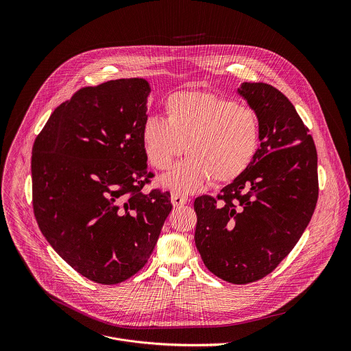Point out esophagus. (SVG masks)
<instances>
[{"mask_svg":"<svg viewBox=\"0 0 351 351\" xmlns=\"http://www.w3.org/2000/svg\"><path fill=\"white\" fill-rule=\"evenodd\" d=\"M188 202V197L184 196V195H180V193H173L171 196V204L174 206H181V205H185Z\"/></svg>","mask_w":351,"mask_h":351,"instance_id":"esophagus-1","label":"esophagus"}]
</instances>
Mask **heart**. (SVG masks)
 Segmentation results:
<instances>
[{"mask_svg":"<svg viewBox=\"0 0 351 351\" xmlns=\"http://www.w3.org/2000/svg\"><path fill=\"white\" fill-rule=\"evenodd\" d=\"M166 120L149 116L142 141L152 166L167 170L185 151L191 154L160 182L177 192L201 188L210 177L231 182L250 167L259 149L255 112L209 92H177L165 102Z\"/></svg>","mask_w":351,"mask_h":351,"instance_id":"obj_1","label":"heart"}]
</instances>
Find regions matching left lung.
Listing matches in <instances>:
<instances>
[{
    "label": "left lung",
    "mask_w": 351,
    "mask_h": 351,
    "mask_svg": "<svg viewBox=\"0 0 351 351\" xmlns=\"http://www.w3.org/2000/svg\"><path fill=\"white\" fill-rule=\"evenodd\" d=\"M237 92L258 117L261 146L217 199H196L195 242L210 273L241 285L271 273L296 246L319 189L316 147L293 104L263 82Z\"/></svg>",
    "instance_id": "1"
}]
</instances>
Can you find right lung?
Returning a JSON list of instances; mask_svg holds the SVG:
<instances>
[{
	"label": "right lung",
	"instance_id": "add662e5",
	"mask_svg": "<svg viewBox=\"0 0 351 351\" xmlns=\"http://www.w3.org/2000/svg\"><path fill=\"white\" fill-rule=\"evenodd\" d=\"M150 84L114 80L60 104L32 147V201L51 247L81 276L123 282L149 261L170 193L142 189Z\"/></svg>",
	"mask_w": 351,
	"mask_h": 351
}]
</instances>
